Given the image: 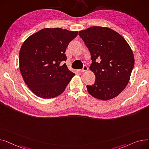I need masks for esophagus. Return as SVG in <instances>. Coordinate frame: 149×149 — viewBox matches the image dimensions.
<instances>
[{"instance_id": "34e87169", "label": "esophagus", "mask_w": 149, "mask_h": 149, "mask_svg": "<svg viewBox=\"0 0 149 149\" xmlns=\"http://www.w3.org/2000/svg\"><path fill=\"white\" fill-rule=\"evenodd\" d=\"M88 68L87 66H86V65H84V66H83V69H80V70H79V72H86V71H87V70H88Z\"/></svg>"}]
</instances>
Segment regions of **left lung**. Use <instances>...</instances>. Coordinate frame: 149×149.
I'll use <instances>...</instances> for the list:
<instances>
[{
    "label": "left lung",
    "instance_id": "obj_1",
    "mask_svg": "<svg viewBox=\"0 0 149 149\" xmlns=\"http://www.w3.org/2000/svg\"><path fill=\"white\" fill-rule=\"evenodd\" d=\"M79 35L90 51L94 84L87 85L90 94L101 100L113 98L126 87L134 66V56L126 40L107 27L92 26Z\"/></svg>",
    "mask_w": 149,
    "mask_h": 149
}]
</instances>
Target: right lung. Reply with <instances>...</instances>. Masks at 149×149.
Returning <instances> with one entry per match:
<instances>
[{"label":"right lung","instance_id":"add662e5","mask_svg":"<svg viewBox=\"0 0 149 149\" xmlns=\"http://www.w3.org/2000/svg\"><path fill=\"white\" fill-rule=\"evenodd\" d=\"M78 31L44 28L29 36L19 52V68L29 89L37 96L51 98L65 90L75 74L66 65L65 51Z\"/></svg>","mask_w":149,"mask_h":149}]
</instances>
